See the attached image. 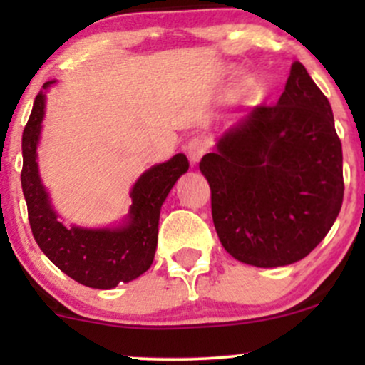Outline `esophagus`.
Wrapping results in <instances>:
<instances>
[{
    "label": "esophagus",
    "mask_w": 365,
    "mask_h": 365,
    "mask_svg": "<svg viewBox=\"0 0 365 365\" xmlns=\"http://www.w3.org/2000/svg\"><path fill=\"white\" fill-rule=\"evenodd\" d=\"M207 142L204 140L202 137H194V139L188 140V144L185 145V150L192 165H197V163L202 159L204 154L207 153Z\"/></svg>",
    "instance_id": "esophagus-1"
}]
</instances>
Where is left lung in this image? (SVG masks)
Segmentation results:
<instances>
[{"label": "left lung", "mask_w": 365, "mask_h": 365, "mask_svg": "<svg viewBox=\"0 0 365 365\" xmlns=\"http://www.w3.org/2000/svg\"><path fill=\"white\" fill-rule=\"evenodd\" d=\"M212 221L237 261L288 266L316 249L343 202L341 142L331 104L300 61L273 106L254 108L199 165Z\"/></svg>", "instance_id": "8db88e82"}]
</instances>
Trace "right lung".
I'll return each instance as SVG.
<instances>
[{
	"instance_id": "1",
	"label": "right lung",
	"mask_w": 365,
	"mask_h": 365,
	"mask_svg": "<svg viewBox=\"0 0 365 365\" xmlns=\"http://www.w3.org/2000/svg\"><path fill=\"white\" fill-rule=\"evenodd\" d=\"M51 83H44V89ZM44 104L46 94L41 91L22 135V190L37 245L54 266L86 287L110 290L118 283L139 278L154 261L159 212L175 182L188 170L187 156L175 154L137 180L130 192L128 220L120 228H66L53 211L37 168L36 150Z\"/></svg>"
}]
</instances>
